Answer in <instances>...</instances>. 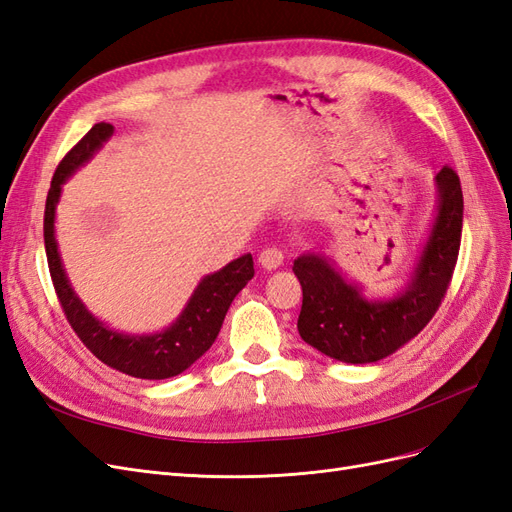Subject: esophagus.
Returning <instances> with one entry per match:
<instances>
[{
	"label": "esophagus",
	"instance_id": "esophagus-1",
	"mask_svg": "<svg viewBox=\"0 0 512 512\" xmlns=\"http://www.w3.org/2000/svg\"><path fill=\"white\" fill-rule=\"evenodd\" d=\"M282 262L284 254L282 250H277V247H265V250L258 254V265L267 271H275L277 267H282Z\"/></svg>",
	"mask_w": 512,
	"mask_h": 512
}]
</instances>
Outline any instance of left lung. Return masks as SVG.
<instances>
[{
    "label": "left lung",
    "mask_w": 512,
    "mask_h": 512,
    "mask_svg": "<svg viewBox=\"0 0 512 512\" xmlns=\"http://www.w3.org/2000/svg\"><path fill=\"white\" fill-rule=\"evenodd\" d=\"M436 215L414 265L389 297H367L365 288L320 252H305L292 271L303 288L297 329L305 344L329 359L365 365L406 346L440 307L451 284L461 243L463 194L453 168L433 179Z\"/></svg>",
    "instance_id": "left-lung-1"
}]
</instances>
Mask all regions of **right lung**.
<instances>
[{
	"mask_svg": "<svg viewBox=\"0 0 512 512\" xmlns=\"http://www.w3.org/2000/svg\"><path fill=\"white\" fill-rule=\"evenodd\" d=\"M113 132L115 128L111 123H96L57 166L44 211L46 260H49L53 286L68 322L72 324L74 333L81 337V342L102 363L132 378H173L192 367L213 346L230 303L254 277V260L252 254H243L237 260L228 262L220 271L205 275L190 294L181 314L168 327L156 333L119 331L91 314L83 299L72 288L64 260H61L55 237V211L64 183L96 156Z\"/></svg>",
	"mask_w": 512,
	"mask_h": 512,
	"instance_id": "1",
	"label": "right lung"
}]
</instances>
